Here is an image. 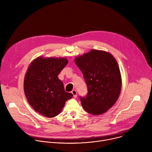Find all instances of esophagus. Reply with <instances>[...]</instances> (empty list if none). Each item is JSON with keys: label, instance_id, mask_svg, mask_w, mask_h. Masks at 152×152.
<instances>
[{"label": "esophagus", "instance_id": "34e87169", "mask_svg": "<svg viewBox=\"0 0 152 152\" xmlns=\"http://www.w3.org/2000/svg\"><path fill=\"white\" fill-rule=\"evenodd\" d=\"M72 93L73 94V97H74L75 98L77 97V91H76V90H73L72 91Z\"/></svg>", "mask_w": 152, "mask_h": 152}]
</instances>
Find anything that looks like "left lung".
Listing matches in <instances>:
<instances>
[{"instance_id":"8db88e82","label":"left lung","mask_w":152,"mask_h":152,"mask_svg":"<svg viewBox=\"0 0 152 152\" xmlns=\"http://www.w3.org/2000/svg\"><path fill=\"white\" fill-rule=\"evenodd\" d=\"M75 62L83 73L88 94L80 97L83 109L98 115L105 113L118 100L121 76L118 63L110 53L92 49L77 56Z\"/></svg>"}]
</instances>
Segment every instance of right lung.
<instances>
[{"mask_svg":"<svg viewBox=\"0 0 152 152\" xmlns=\"http://www.w3.org/2000/svg\"><path fill=\"white\" fill-rule=\"evenodd\" d=\"M69 62L66 58L40 56L30 64L24 79V91L34 110L45 117L58 115L73 94L65 91L58 75Z\"/></svg>","mask_w":152,"mask_h":152,"instance_id":"obj_1","label":"right lung"}]
</instances>
